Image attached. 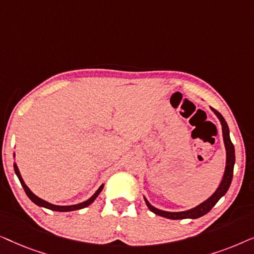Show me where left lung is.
I'll list each match as a JSON object with an SVG mask.
<instances>
[{"mask_svg": "<svg viewBox=\"0 0 254 254\" xmlns=\"http://www.w3.org/2000/svg\"><path fill=\"white\" fill-rule=\"evenodd\" d=\"M211 111L216 114V117L220 120L222 125V133H223V141L225 145V151H227V163H225V170L223 178H222V182L220 186L217 187V190L213 193V195L208 197L206 201H203L202 203H200L199 206L192 208V209L185 210V211H165L161 210L158 208H155L149 203V201L144 197L145 203L149 209H150L152 213L162 217L170 218V220H184V218H199L207 213H209L215 204L217 203V201L221 199L222 196L225 195V193L228 192L229 187H230L232 176H234V165H235V147L232 144L230 140V131H229V127L227 121L224 120V118L222 117V114L216 111L213 107H210Z\"/></svg>", "mask_w": 254, "mask_h": 254, "instance_id": "left-lung-1", "label": "left lung"}]
</instances>
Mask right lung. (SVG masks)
Here are the masks:
<instances>
[{
  "mask_svg": "<svg viewBox=\"0 0 254 254\" xmlns=\"http://www.w3.org/2000/svg\"><path fill=\"white\" fill-rule=\"evenodd\" d=\"M13 157H15V154H13ZM13 169H15V173L16 176L18 177L19 182L20 184H22L23 189L24 190H25L26 195L29 196V199L32 201V202H34L37 204V206L39 207H44V208H47V209H51V210H55V211H72V210H78V209H82V208H85L88 207L89 204H91L93 201L96 200V197L99 195V193L102 192L103 190V187H104V184L102 186L99 187L98 190H96V193L93 194V195L90 197V199H88L86 201H84V202H81V203H77V204H71V206H57V204H53V203H50L47 202V201H45L43 199H40L39 196H37L36 194H34L32 190H31L29 187L26 186V184L24 183V180L22 178V176H20V172L18 170V166L16 165V163H13Z\"/></svg>",
  "mask_w": 254,
  "mask_h": 254,
  "instance_id": "obj_1",
  "label": "right lung"
}]
</instances>
